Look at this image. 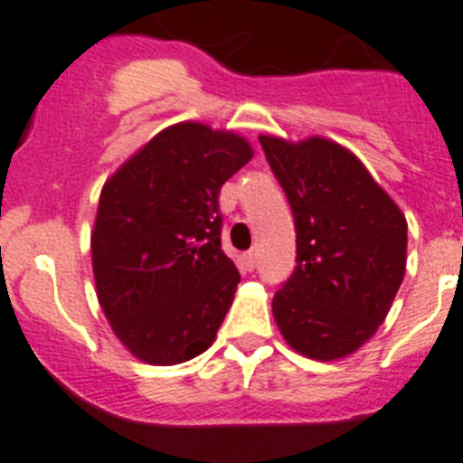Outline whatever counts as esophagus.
<instances>
[{
	"instance_id": "esophagus-1",
	"label": "esophagus",
	"mask_w": 463,
	"mask_h": 463,
	"mask_svg": "<svg viewBox=\"0 0 463 463\" xmlns=\"http://www.w3.org/2000/svg\"><path fill=\"white\" fill-rule=\"evenodd\" d=\"M256 259H259V256H256V251H247V254H242L244 268H247V270H254V268H256Z\"/></svg>"
}]
</instances>
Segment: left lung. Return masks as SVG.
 Wrapping results in <instances>:
<instances>
[{
  "instance_id": "left-lung-1",
  "label": "left lung",
  "mask_w": 463,
  "mask_h": 463,
  "mask_svg": "<svg viewBox=\"0 0 463 463\" xmlns=\"http://www.w3.org/2000/svg\"><path fill=\"white\" fill-rule=\"evenodd\" d=\"M259 139L296 219L298 265L272 298L277 328L307 359H345L387 319L408 221L349 148L317 135Z\"/></svg>"
}]
</instances>
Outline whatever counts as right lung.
I'll return each mask as SVG.
<instances>
[{
  "instance_id": "right-lung-1",
  "label": "right lung",
  "mask_w": 463,
  "mask_h": 463,
  "mask_svg": "<svg viewBox=\"0 0 463 463\" xmlns=\"http://www.w3.org/2000/svg\"><path fill=\"white\" fill-rule=\"evenodd\" d=\"M254 158L231 130L184 120L104 182L90 235L98 300L123 347L175 365L212 347L237 291L221 251V186Z\"/></svg>"
}]
</instances>
